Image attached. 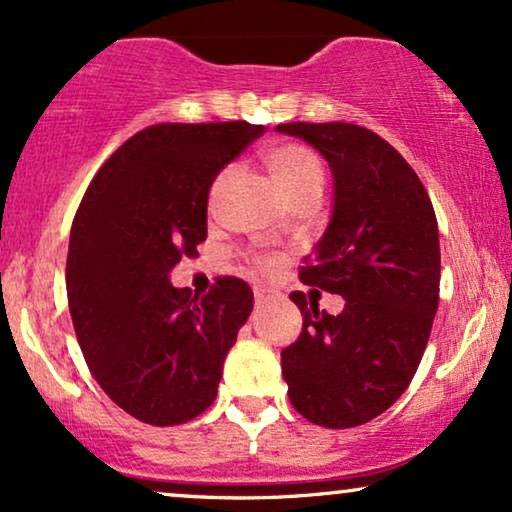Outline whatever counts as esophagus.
<instances>
[{
  "instance_id": "34e87169",
  "label": "esophagus",
  "mask_w": 512,
  "mask_h": 512,
  "mask_svg": "<svg viewBox=\"0 0 512 512\" xmlns=\"http://www.w3.org/2000/svg\"><path fill=\"white\" fill-rule=\"evenodd\" d=\"M252 295H255V306H264V304H269L271 299H274V295H271V292L264 290V288H255V290H252Z\"/></svg>"
}]
</instances>
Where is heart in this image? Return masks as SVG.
<instances>
[{
	"instance_id": "b5f03b06",
	"label": "heart",
	"mask_w": 512,
	"mask_h": 512,
	"mask_svg": "<svg viewBox=\"0 0 512 512\" xmlns=\"http://www.w3.org/2000/svg\"><path fill=\"white\" fill-rule=\"evenodd\" d=\"M262 163L267 168L271 180L281 189L285 199L290 203L306 194H318L325 187V166L316 149L302 142H281V145L269 147L262 154ZM231 170L222 168L208 185V206L213 208L217 199H220L224 185H227ZM281 269V260L278 257L264 255L257 257V271L264 276L276 274Z\"/></svg>"
}]
</instances>
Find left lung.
<instances>
[{
	"instance_id": "obj_1",
	"label": "left lung",
	"mask_w": 512,
	"mask_h": 512,
	"mask_svg": "<svg viewBox=\"0 0 512 512\" xmlns=\"http://www.w3.org/2000/svg\"><path fill=\"white\" fill-rule=\"evenodd\" d=\"M276 131L330 163L335 210L299 278L346 299L330 316L292 292L304 323L281 351L283 377L304 419L353 428L405 393L424 356L440 299L438 220L414 168L370 128L295 121Z\"/></svg>"
}]
</instances>
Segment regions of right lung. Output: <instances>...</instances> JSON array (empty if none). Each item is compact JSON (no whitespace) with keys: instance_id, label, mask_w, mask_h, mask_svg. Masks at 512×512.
I'll return each instance as SVG.
<instances>
[{"instance_id":"add662e5","label":"right lung","mask_w":512,"mask_h":512,"mask_svg":"<svg viewBox=\"0 0 512 512\" xmlns=\"http://www.w3.org/2000/svg\"><path fill=\"white\" fill-rule=\"evenodd\" d=\"M264 126L156 124L102 163L72 222L67 302L102 391L152 426L213 405L222 365L252 311V290L222 276L206 295L168 283L208 236V185Z\"/></svg>"}]
</instances>
